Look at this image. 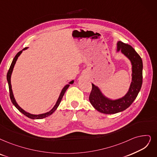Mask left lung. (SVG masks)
I'll return each instance as SVG.
<instances>
[{"mask_svg": "<svg viewBox=\"0 0 157 157\" xmlns=\"http://www.w3.org/2000/svg\"><path fill=\"white\" fill-rule=\"evenodd\" d=\"M117 52L129 59L131 64V82L126 95L117 99H111L104 95L97 86L92 84L90 102L94 108L104 114H115L126 109L133 102L142 84V60L140 55L130 45L118 41Z\"/></svg>", "mask_w": 157, "mask_h": 157, "instance_id": "obj_1", "label": "left lung"}]
</instances>
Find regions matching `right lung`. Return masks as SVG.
<instances>
[{"instance_id":"obj_1","label":"right lung","mask_w":157,"mask_h":157,"mask_svg":"<svg viewBox=\"0 0 157 157\" xmlns=\"http://www.w3.org/2000/svg\"><path fill=\"white\" fill-rule=\"evenodd\" d=\"M28 48H25L24 49H23L22 51L18 52L16 55L15 57H14L13 61H12L11 62V64L10 66V67L9 69L8 70V72L7 73V80H8V86H9V90H10V98H11V102L13 103V104L15 106L16 108L20 112H21L22 114H24L25 116L28 117V118H31V119H41V118H44L45 117H47L49 115H51L57 109V108L59 107V105L61 102L62 100V97H63L64 93L66 92V91L67 90V88L69 87V86H70V84H73L74 82V80L70 81V82H69L68 84H66L63 88H62L60 95H59V97L57 100V102H56L55 105L53 106V108L49 111L48 112H46V113H42V114H39V115H34V114H31V113H29L26 111L25 110H24L22 108H21L19 105H18V104H17V102H16V100L14 97V95H13V91H12V87H11V74H12V72H13V68H14V66L15 65V63L16 62L18 58V57L21 55V54L22 53L23 51H24V50H26Z\"/></svg>"}]
</instances>
